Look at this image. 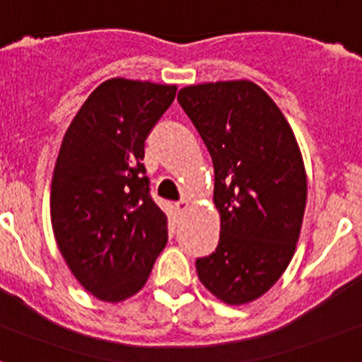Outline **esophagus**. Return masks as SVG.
Segmentation results:
<instances>
[{"label":"esophagus","mask_w":362,"mask_h":362,"mask_svg":"<svg viewBox=\"0 0 362 362\" xmlns=\"http://www.w3.org/2000/svg\"><path fill=\"white\" fill-rule=\"evenodd\" d=\"M187 208H189V200L187 199H182L176 202V209H178V211H186Z\"/></svg>","instance_id":"1"}]
</instances>
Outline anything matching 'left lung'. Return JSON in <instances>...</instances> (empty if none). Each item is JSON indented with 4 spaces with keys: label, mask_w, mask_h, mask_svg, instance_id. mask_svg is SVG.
<instances>
[{
    "label": "left lung",
    "mask_w": 362,
    "mask_h": 362,
    "mask_svg": "<svg viewBox=\"0 0 362 362\" xmlns=\"http://www.w3.org/2000/svg\"><path fill=\"white\" fill-rule=\"evenodd\" d=\"M211 154L215 252L197 259L209 293L228 305L254 302L281 278L302 230L308 175L291 124L252 81L193 84L178 92Z\"/></svg>",
    "instance_id": "obj_1"
}]
</instances>
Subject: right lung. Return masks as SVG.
I'll use <instances>...</instances> for the list:
<instances>
[{"instance_id": "obj_1", "label": "right lung", "mask_w": 362, "mask_h": 362, "mask_svg": "<svg viewBox=\"0 0 362 362\" xmlns=\"http://www.w3.org/2000/svg\"><path fill=\"white\" fill-rule=\"evenodd\" d=\"M175 84L108 78L69 123L51 182V224L64 261L88 293L134 296L167 243V217L148 193L145 139Z\"/></svg>"}]
</instances>
